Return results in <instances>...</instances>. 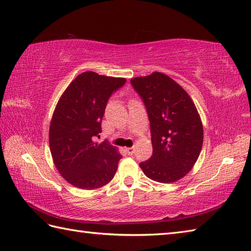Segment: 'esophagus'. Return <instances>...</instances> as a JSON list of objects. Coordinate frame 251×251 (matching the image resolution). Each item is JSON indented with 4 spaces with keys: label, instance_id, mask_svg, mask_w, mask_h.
Returning <instances> with one entry per match:
<instances>
[{
    "label": "esophagus",
    "instance_id": "1",
    "mask_svg": "<svg viewBox=\"0 0 251 251\" xmlns=\"http://www.w3.org/2000/svg\"><path fill=\"white\" fill-rule=\"evenodd\" d=\"M126 151L127 152V154H129V155H132L133 153H134L135 149L134 148H126Z\"/></svg>",
    "mask_w": 251,
    "mask_h": 251
}]
</instances>
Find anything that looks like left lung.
I'll list each match as a JSON object with an SVG mask.
<instances>
[{
  "instance_id": "8db88e82",
  "label": "left lung",
  "mask_w": 251,
  "mask_h": 251,
  "mask_svg": "<svg viewBox=\"0 0 251 251\" xmlns=\"http://www.w3.org/2000/svg\"><path fill=\"white\" fill-rule=\"evenodd\" d=\"M146 105L152 155L140 164L150 179L172 183L190 172L203 145V125L192 99L170 76L153 72L131 79Z\"/></svg>"
}]
</instances>
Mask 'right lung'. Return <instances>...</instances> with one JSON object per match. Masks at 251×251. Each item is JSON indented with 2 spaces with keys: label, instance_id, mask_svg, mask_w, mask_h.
I'll list each match as a JSON object with an SVG mask.
<instances>
[{
  "label": "right lung",
  "instance_id": "1",
  "mask_svg": "<svg viewBox=\"0 0 251 251\" xmlns=\"http://www.w3.org/2000/svg\"><path fill=\"white\" fill-rule=\"evenodd\" d=\"M126 81L122 77L79 74L55 105L49 126V148L60 175L82 190L99 189L113 179L119 150L107 142L98 143L105 107L111 93Z\"/></svg>",
  "mask_w": 251,
  "mask_h": 251
}]
</instances>
